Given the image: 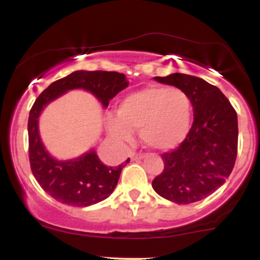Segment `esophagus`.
Returning a JSON list of instances; mask_svg holds the SVG:
<instances>
[{
    "instance_id": "1",
    "label": "esophagus",
    "mask_w": 260,
    "mask_h": 260,
    "mask_svg": "<svg viewBox=\"0 0 260 260\" xmlns=\"http://www.w3.org/2000/svg\"><path fill=\"white\" fill-rule=\"evenodd\" d=\"M147 156L145 154H140V153H132L131 154V159L132 160H139V159H144Z\"/></svg>"
}]
</instances>
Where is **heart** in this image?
<instances>
[{"label":"heart","mask_w":260,"mask_h":260,"mask_svg":"<svg viewBox=\"0 0 260 260\" xmlns=\"http://www.w3.org/2000/svg\"><path fill=\"white\" fill-rule=\"evenodd\" d=\"M192 123V101L176 86L151 85L126 95L117 107V117L109 118V132L121 142L140 140L155 150H170L188 136Z\"/></svg>","instance_id":"obj_1"}]
</instances>
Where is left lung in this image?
<instances>
[{"instance_id":"8db88e82","label":"left lung","mask_w":260,"mask_h":260,"mask_svg":"<svg viewBox=\"0 0 260 260\" xmlns=\"http://www.w3.org/2000/svg\"><path fill=\"white\" fill-rule=\"evenodd\" d=\"M154 79L187 92L194 121L186 139L161 155L164 170L151 186L177 204L199 202L221 187L232 172L237 156V113L217 86L198 77L174 73Z\"/></svg>"}]
</instances>
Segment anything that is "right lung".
Listing matches in <instances>:
<instances>
[{
	"label": "right lung",
	"instance_id": "obj_1",
	"mask_svg": "<svg viewBox=\"0 0 260 260\" xmlns=\"http://www.w3.org/2000/svg\"><path fill=\"white\" fill-rule=\"evenodd\" d=\"M128 86L123 73L106 71H76L47 86L35 100L28 121L29 161L34 177L41 188L59 203L73 207H89L109 198L117 186L121 165L110 168L90 150L73 160L59 161L49 154L39 134V116L47 104L72 89L90 91L104 107Z\"/></svg>",
	"mask_w": 260,
	"mask_h": 260
}]
</instances>
